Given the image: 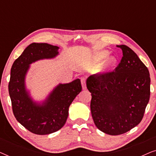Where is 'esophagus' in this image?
<instances>
[{
    "label": "esophagus",
    "instance_id": "esophagus-1",
    "mask_svg": "<svg viewBox=\"0 0 156 156\" xmlns=\"http://www.w3.org/2000/svg\"><path fill=\"white\" fill-rule=\"evenodd\" d=\"M81 82H82V89H87V86H86V80H85L84 78H82L81 80Z\"/></svg>",
    "mask_w": 156,
    "mask_h": 156
}]
</instances>
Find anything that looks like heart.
<instances>
[{
    "mask_svg": "<svg viewBox=\"0 0 156 156\" xmlns=\"http://www.w3.org/2000/svg\"><path fill=\"white\" fill-rule=\"evenodd\" d=\"M108 55H109V52H108V51L107 50L99 51V52H97V54L95 55V57H94L95 63L99 64L100 62H101L104 59L106 58V57L108 56ZM116 63H117V59L116 58V57L111 56L109 57H108V58L106 59V60L105 61V62L104 64L103 67H102L101 69V72H108L116 65Z\"/></svg>",
    "mask_w": 156,
    "mask_h": 156,
    "instance_id": "b5f03b06",
    "label": "heart"
}]
</instances>
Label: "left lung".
I'll use <instances>...</instances> for the list:
<instances>
[{
  "mask_svg": "<svg viewBox=\"0 0 156 156\" xmlns=\"http://www.w3.org/2000/svg\"><path fill=\"white\" fill-rule=\"evenodd\" d=\"M117 47L123 57L115 71L87 80L94 122L98 129L112 136L126 133L141 121L151 93L148 68L129 47Z\"/></svg>",
  "mask_w": 156,
  "mask_h": 156,
  "instance_id": "8db88e82",
  "label": "left lung"
}]
</instances>
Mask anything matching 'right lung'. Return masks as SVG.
<instances>
[{
    "instance_id": "1",
    "label": "right lung",
    "mask_w": 156,
    "mask_h": 156,
    "mask_svg": "<svg viewBox=\"0 0 156 156\" xmlns=\"http://www.w3.org/2000/svg\"><path fill=\"white\" fill-rule=\"evenodd\" d=\"M59 47L48 43H32L16 59L10 70L8 91L12 112L17 121L25 129L37 135L56 132L65 124L69 107L82 91L80 79L67 84H59L43 101L37 102L26 89L25 76L30 65L59 55Z\"/></svg>"
}]
</instances>
